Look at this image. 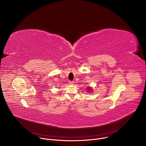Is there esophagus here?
<instances>
[{
    "instance_id": "1",
    "label": "esophagus",
    "mask_w": 146,
    "mask_h": 146,
    "mask_svg": "<svg viewBox=\"0 0 146 146\" xmlns=\"http://www.w3.org/2000/svg\"><path fill=\"white\" fill-rule=\"evenodd\" d=\"M69 84H73L74 81H69Z\"/></svg>"
}]
</instances>
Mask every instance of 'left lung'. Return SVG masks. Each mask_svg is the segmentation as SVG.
Here are the masks:
<instances>
[{
    "label": "left lung",
    "instance_id": "obj_1",
    "mask_svg": "<svg viewBox=\"0 0 146 146\" xmlns=\"http://www.w3.org/2000/svg\"><path fill=\"white\" fill-rule=\"evenodd\" d=\"M88 90H91V89H88Z\"/></svg>",
    "mask_w": 146,
    "mask_h": 146
}]
</instances>
